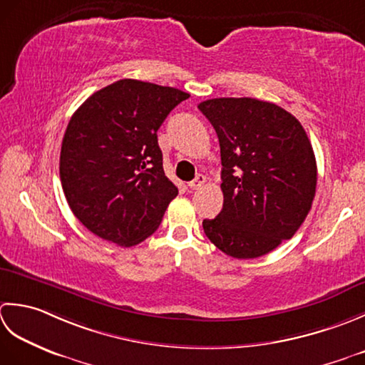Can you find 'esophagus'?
Here are the masks:
<instances>
[{"mask_svg":"<svg viewBox=\"0 0 365 365\" xmlns=\"http://www.w3.org/2000/svg\"><path fill=\"white\" fill-rule=\"evenodd\" d=\"M205 181H206V176H205V175H197L195 180L189 182V187H190L192 190H197V189L202 187V185L205 184Z\"/></svg>","mask_w":365,"mask_h":365,"instance_id":"34e87169","label":"esophagus"}]
</instances>
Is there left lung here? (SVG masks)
I'll return each instance as SVG.
<instances>
[{"mask_svg": "<svg viewBox=\"0 0 365 365\" xmlns=\"http://www.w3.org/2000/svg\"><path fill=\"white\" fill-rule=\"evenodd\" d=\"M200 111L219 137L224 207L203 230L224 254H269L306 220L317 189V160L301 123L272 102L205 101Z\"/></svg>", "mask_w": 365, "mask_h": 365, "instance_id": "8db88e82", "label": "left lung"}]
</instances>
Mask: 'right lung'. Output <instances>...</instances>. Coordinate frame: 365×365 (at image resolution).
<instances>
[{"mask_svg": "<svg viewBox=\"0 0 365 365\" xmlns=\"http://www.w3.org/2000/svg\"><path fill=\"white\" fill-rule=\"evenodd\" d=\"M187 98L181 89L123 78L72 115L59 178L73 215L89 232L130 247L159 228L178 187L163 173L158 130Z\"/></svg>", "mask_w": 365, "mask_h": 365, "instance_id": "right-lung-1", "label": "right lung"}]
</instances>
